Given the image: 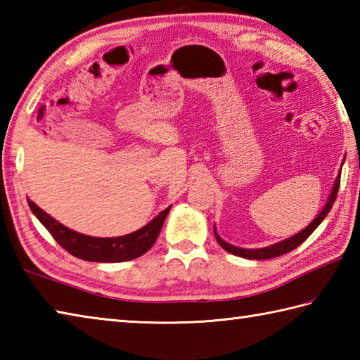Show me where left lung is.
Returning <instances> with one entry per match:
<instances>
[{"mask_svg": "<svg viewBox=\"0 0 360 360\" xmlns=\"http://www.w3.org/2000/svg\"><path fill=\"white\" fill-rule=\"evenodd\" d=\"M339 187H340V174L337 176L335 179V184L333 187V192H330L329 195V200L326 202V206L323 207L321 212L316 215L315 220L309 224V226L306 229H302L301 232H298L297 236H293L290 238H285V240L279 242V243H274L271 246H266V248H260V250H243V248H237V246H232L229 243H226L223 240V238L218 237L217 231L214 228V232H215V238L217 242L220 243V246L223 250H226L228 252H231V255L234 256H238V257H245V259H255V260H264V259H273V257H278V256H283V255H287V252H290L292 250L298 248V246L306 240V238L312 234V232L319 228V224L325 220V217L329 214L330 207L334 206V201L337 198V193H339Z\"/></svg>", "mask_w": 360, "mask_h": 360, "instance_id": "left-lung-1", "label": "left lung"}]
</instances>
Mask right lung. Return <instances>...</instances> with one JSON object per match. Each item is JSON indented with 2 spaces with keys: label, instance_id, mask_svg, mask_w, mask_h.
<instances>
[{
  "label": "right lung",
  "instance_id": "right-lung-1",
  "mask_svg": "<svg viewBox=\"0 0 360 360\" xmlns=\"http://www.w3.org/2000/svg\"><path fill=\"white\" fill-rule=\"evenodd\" d=\"M27 204H30L32 214L39 218L40 223L44 224L49 234L53 236L54 240L63 250H67L72 256L89 260V262H126V260L145 255L156 242L162 224L165 221V217L172 209L170 206L162 210L146 226L136 232H131L128 236L100 238L84 236L79 234V232L68 229L59 221H56L53 217H49L45 210H41L31 200H27Z\"/></svg>",
  "mask_w": 360,
  "mask_h": 360
}]
</instances>
